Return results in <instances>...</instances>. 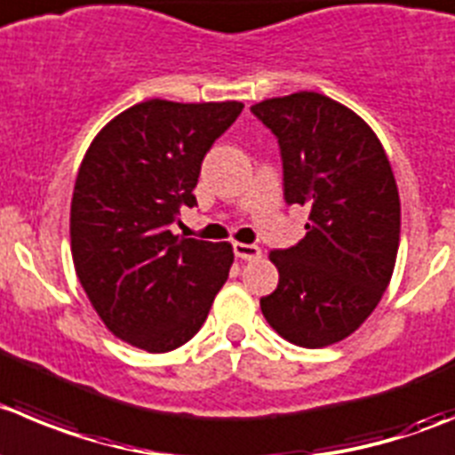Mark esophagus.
I'll list each match as a JSON object with an SVG mask.
<instances>
[{
	"instance_id": "esophagus-1",
	"label": "esophagus",
	"mask_w": 455,
	"mask_h": 455,
	"mask_svg": "<svg viewBox=\"0 0 455 455\" xmlns=\"http://www.w3.org/2000/svg\"><path fill=\"white\" fill-rule=\"evenodd\" d=\"M235 254L239 259H245V261H257L261 259V248L259 245H250V243H235Z\"/></svg>"
}]
</instances>
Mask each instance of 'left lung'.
Segmentation results:
<instances>
[{
    "mask_svg": "<svg viewBox=\"0 0 455 455\" xmlns=\"http://www.w3.org/2000/svg\"><path fill=\"white\" fill-rule=\"evenodd\" d=\"M250 111L279 138L285 201L310 210L304 239L270 252L279 285L261 313L290 344H337L369 319L395 267L391 163L373 129L328 95L299 91Z\"/></svg>",
    "mask_w": 455,
    "mask_h": 455,
    "instance_id": "obj_1",
    "label": "left lung"
}]
</instances>
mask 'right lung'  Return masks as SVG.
<instances>
[{
	"label": "right lung",
	"mask_w": 455,
	"mask_h": 455,
	"mask_svg": "<svg viewBox=\"0 0 455 455\" xmlns=\"http://www.w3.org/2000/svg\"><path fill=\"white\" fill-rule=\"evenodd\" d=\"M243 102H138L105 124L82 158L71 254L91 306L118 339L167 353L201 331L230 275V243L170 225L196 205L201 163Z\"/></svg>",
	"instance_id": "1"
}]
</instances>
